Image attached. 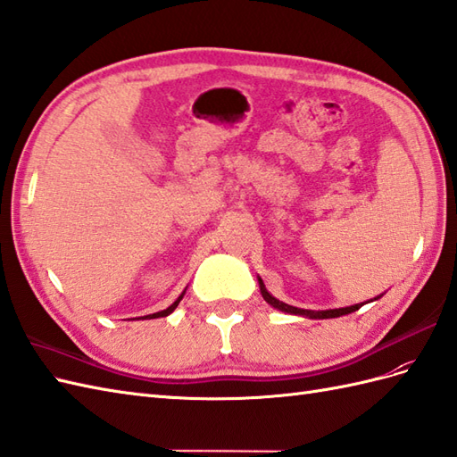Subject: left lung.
<instances>
[{"mask_svg":"<svg viewBox=\"0 0 457 457\" xmlns=\"http://www.w3.org/2000/svg\"><path fill=\"white\" fill-rule=\"evenodd\" d=\"M259 278V276H256ZM259 287H261V294L264 297V301L268 303V305L282 311V312H287V314H297V317H309V319H337V317H344V314H349V312H355L359 311L362 305H367V303L370 301H378L384 294H380L378 297H374L370 301H365V303H357V305H351V307H342V309H328V311H307V309H297V307H291L287 305V303L276 299L272 294H268V289L264 286L262 279L259 278Z\"/></svg>","mask_w":457,"mask_h":457,"instance_id":"1","label":"left lung"}]
</instances>
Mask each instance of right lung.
Masks as SVG:
<instances>
[{"mask_svg":"<svg viewBox=\"0 0 457 457\" xmlns=\"http://www.w3.org/2000/svg\"><path fill=\"white\" fill-rule=\"evenodd\" d=\"M185 291L187 289H183V294L178 297V299H175L173 303H171V305L168 307V309H163V311H158V312H152V314H146V317H140V319H143V320H150V319H160V317H168V314H171L175 309H178V305H179V301L183 299V295H185ZM138 320V319H137Z\"/></svg>","mask_w":457,"mask_h":457,"instance_id":"obj_1","label":"right lung"}]
</instances>
